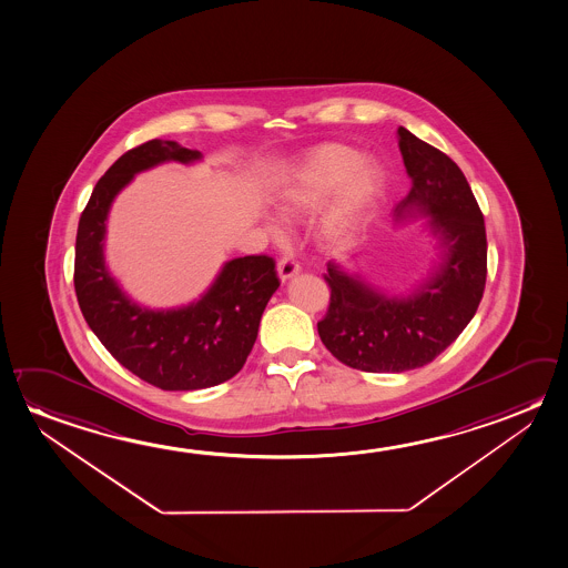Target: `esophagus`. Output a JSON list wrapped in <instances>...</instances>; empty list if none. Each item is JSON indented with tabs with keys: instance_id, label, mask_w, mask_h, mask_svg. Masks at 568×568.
<instances>
[{
	"instance_id": "esophagus-1",
	"label": "esophagus",
	"mask_w": 568,
	"mask_h": 568,
	"mask_svg": "<svg viewBox=\"0 0 568 568\" xmlns=\"http://www.w3.org/2000/svg\"><path fill=\"white\" fill-rule=\"evenodd\" d=\"M300 271H302V266H300V262H297L294 256H284V258H280L278 276L282 282H284V280L292 278V276H296Z\"/></svg>"
}]
</instances>
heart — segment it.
I'll return each mask as SVG.
<instances>
[{
    "label": "heart",
    "mask_w": 568,
    "mask_h": 568,
    "mask_svg": "<svg viewBox=\"0 0 568 568\" xmlns=\"http://www.w3.org/2000/svg\"><path fill=\"white\" fill-rule=\"evenodd\" d=\"M381 172L347 145L327 144L306 153L284 178L276 191V203L284 215H297L317 207L327 195L339 190L327 209L322 236L334 246H347L381 193Z\"/></svg>",
    "instance_id": "heart-1"
}]
</instances>
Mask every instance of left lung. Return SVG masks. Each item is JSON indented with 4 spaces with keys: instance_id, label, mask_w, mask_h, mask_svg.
I'll use <instances>...</instances> for the list:
<instances>
[{
    "instance_id": "8db88e82",
    "label": "left lung",
    "mask_w": 568,
    "mask_h": 568,
    "mask_svg": "<svg viewBox=\"0 0 568 568\" xmlns=\"http://www.w3.org/2000/svg\"><path fill=\"white\" fill-rule=\"evenodd\" d=\"M398 148L413 187L396 219L428 215L440 236L438 271L406 297L385 296L359 276L327 264L329 307L317 334L335 359L367 373H403L436 359L476 315L487 276L484 215L466 175L446 153L398 128Z\"/></svg>"
}]
</instances>
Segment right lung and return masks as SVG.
<instances>
[{
  "instance_id": "obj_1",
  "label": "right lung",
  "mask_w": 568,
  "mask_h": 568,
  "mask_svg": "<svg viewBox=\"0 0 568 568\" xmlns=\"http://www.w3.org/2000/svg\"><path fill=\"white\" fill-rule=\"evenodd\" d=\"M197 160L201 152L172 140L128 150L100 178L77 231L74 292L87 324L120 365L163 390L215 387L243 369L280 286L276 262L266 254L226 262L201 300L175 310L138 306L110 276L102 241L120 190L153 165Z\"/></svg>"
}]
</instances>
